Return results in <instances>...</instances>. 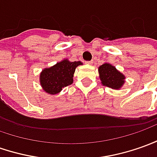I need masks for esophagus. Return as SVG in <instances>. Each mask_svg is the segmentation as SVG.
Masks as SVG:
<instances>
[{
	"label": "esophagus",
	"mask_w": 157,
	"mask_h": 157,
	"mask_svg": "<svg viewBox=\"0 0 157 157\" xmlns=\"http://www.w3.org/2000/svg\"><path fill=\"white\" fill-rule=\"evenodd\" d=\"M93 61H88V62H86V63H87V64H93Z\"/></svg>",
	"instance_id": "obj_1"
}]
</instances>
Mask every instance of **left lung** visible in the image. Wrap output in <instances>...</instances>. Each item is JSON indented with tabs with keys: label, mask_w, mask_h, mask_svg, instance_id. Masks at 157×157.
Listing matches in <instances>:
<instances>
[{
	"label": "left lung",
	"mask_w": 157,
	"mask_h": 157,
	"mask_svg": "<svg viewBox=\"0 0 157 157\" xmlns=\"http://www.w3.org/2000/svg\"><path fill=\"white\" fill-rule=\"evenodd\" d=\"M101 83L113 89H119L124 83V75L110 63H105L99 67Z\"/></svg>",
	"instance_id": "8db88e82"
}]
</instances>
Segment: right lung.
Listing matches in <instances>:
<instances>
[{"label":"right lung","instance_id":"1","mask_svg":"<svg viewBox=\"0 0 157 157\" xmlns=\"http://www.w3.org/2000/svg\"><path fill=\"white\" fill-rule=\"evenodd\" d=\"M82 62H70L68 59L56 63L51 68L42 70L39 81L43 89L49 94H56L64 87L73 83L75 68L82 65Z\"/></svg>","mask_w":157,"mask_h":157}]
</instances>
